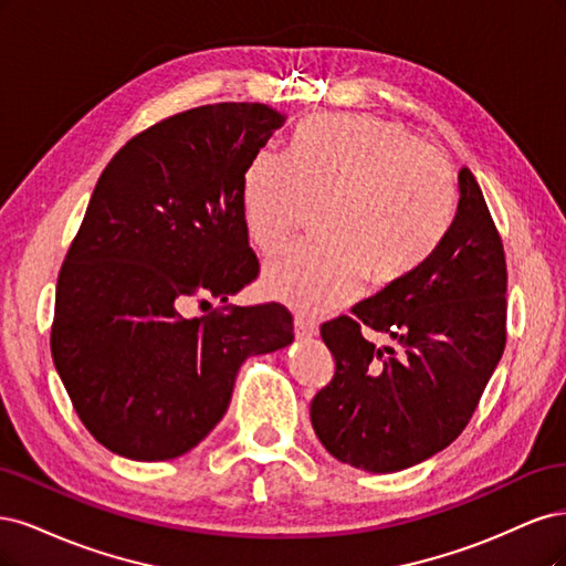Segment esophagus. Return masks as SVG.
I'll return each instance as SVG.
<instances>
[{
  "label": "esophagus",
  "mask_w": 566,
  "mask_h": 566,
  "mask_svg": "<svg viewBox=\"0 0 566 566\" xmlns=\"http://www.w3.org/2000/svg\"><path fill=\"white\" fill-rule=\"evenodd\" d=\"M294 332H296L298 338H313L317 334V324L313 319L296 317L294 319Z\"/></svg>",
  "instance_id": "obj_1"
}]
</instances>
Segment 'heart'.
Returning a JSON list of instances; mask_svg holds the SVG:
<instances>
[{
  "label": "heart",
  "instance_id": "b5f03b06",
  "mask_svg": "<svg viewBox=\"0 0 566 566\" xmlns=\"http://www.w3.org/2000/svg\"><path fill=\"white\" fill-rule=\"evenodd\" d=\"M317 207L319 240L270 259L265 294L301 310H329L411 277L444 240L455 209L449 159L369 115H315L286 153L259 150L242 178V218L261 251L280 249Z\"/></svg>",
  "mask_w": 566,
  "mask_h": 566
}]
</instances>
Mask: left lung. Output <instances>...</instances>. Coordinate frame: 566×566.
<instances>
[{"instance_id": "8db88e82", "label": "left lung", "mask_w": 566, "mask_h": 566, "mask_svg": "<svg viewBox=\"0 0 566 566\" xmlns=\"http://www.w3.org/2000/svg\"><path fill=\"white\" fill-rule=\"evenodd\" d=\"M459 186V213L428 263L322 324L336 369L310 421L340 463L397 472L442 451L470 423L503 355V240L468 167ZM367 328L394 345L380 349Z\"/></svg>"}]
</instances>
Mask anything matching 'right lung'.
Wrapping results in <instances>:
<instances>
[{
	"label": "right lung",
	"instance_id": "right-lung-1",
	"mask_svg": "<svg viewBox=\"0 0 566 566\" xmlns=\"http://www.w3.org/2000/svg\"><path fill=\"white\" fill-rule=\"evenodd\" d=\"M284 115L216 103L134 136L101 174L56 284L51 357L84 428L134 461L190 451L242 361L294 338L280 303L228 305L259 277L242 178ZM190 297L224 305L188 321Z\"/></svg>",
	"mask_w": 566,
	"mask_h": 566
}]
</instances>
